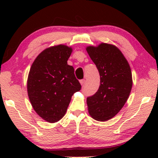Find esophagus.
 Here are the masks:
<instances>
[{
  "label": "esophagus",
  "instance_id": "34e87169",
  "mask_svg": "<svg viewBox=\"0 0 158 158\" xmlns=\"http://www.w3.org/2000/svg\"><path fill=\"white\" fill-rule=\"evenodd\" d=\"M85 79L81 80V81H80V83H81V84L82 85H84V83H85Z\"/></svg>",
  "mask_w": 158,
  "mask_h": 158
}]
</instances>
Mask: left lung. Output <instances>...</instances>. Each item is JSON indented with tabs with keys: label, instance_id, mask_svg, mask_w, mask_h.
Returning <instances> with one entry per match:
<instances>
[{
	"label": "left lung",
	"instance_id": "obj_1",
	"mask_svg": "<svg viewBox=\"0 0 158 158\" xmlns=\"http://www.w3.org/2000/svg\"><path fill=\"white\" fill-rule=\"evenodd\" d=\"M100 75V86L87 98L88 112L94 119L105 122L118 113L132 87L129 64L117 47L102 43L86 48Z\"/></svg>",
	"mask_w": 158,
	"mask_h": 158
}]
</instances>
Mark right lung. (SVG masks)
Here are the masks:
<instances>
[{"label":"right lung","mask_w":158,"mask_h":158,"mask_svg":"<svg viewBox=\"0 0 158 158\" xmlns=\"http://www.w3.org/2000/svg\"><path fill=\"white\" fill-rule=\"evenodd\" d=\"M72 49L57 45L44 49L30 69L27 91L30 102L43 119L54 123L63 117L73 94L81 89L73 66L68 64Z\"/></svg>","instance_id":"1"}]
</instances>
